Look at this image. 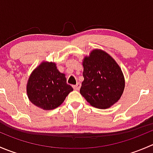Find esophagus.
<instances>
[{
	"label": "esophagus",
	"mask_w": 153,
	"mask_h": 153,
	"mask_svg": "<svg viewBox=\"0 0 153 153\" xmlns=\"http://www.w3.org/2000/svg\"><path fill=\"white\" fill-rule=\"evenodd\" d=\"M72 87H73L74 89H75V90H79L80 88H81V84H80V83H78L76 85H74Z\"/></svg>",
	"instance_id": "obj_1"
}]
</instances>
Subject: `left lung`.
I'll return each mask as SVG.
<instances>
[{"mask_svg": "<svg viewBox=\"0 0 153 153\" xmlns=\"http://www.w3.org/2000/svg\"><path fill=\"white\" fill-rule=\"evenodd\" d=\"M84 81L80 93L94 107L107 109L117 102L125 86L116 61L104 51L94 49L83 61Z\"/></svg>", "mask_w": 153, "mask_h": 153, "instance_id": "left-lung-1", "label": "left lung"}]
</instances>
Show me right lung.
Returning <instances> with one entry per match:
<instances>
[{
	"label": "right lung",
	"instance_id": "right-lung-1",
	"mask_svg": "<svg viewBox=\"0 0 153 153\" xmlns=\"http://www.w3.org/2000/svg\"><path fill=\"white\" fill-rule=\"evenodd\" d=\"M73 90L67 84L65 75L52 62H42L29 76L27 85L29 101L44 110L59 106Z\"/></svg>",
	"mask_w": 153,
	"mask_h": 153
}]
</instances>
